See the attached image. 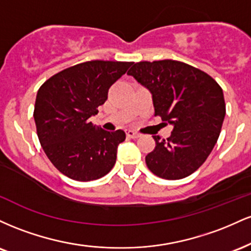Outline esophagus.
I'll use <instances>...</instances> for the list:
<instances>
[{"mask_svg":"<svg viewBox=\"0 0 251 251\" xmlns=\"http://www.w3.org/2000/svg\"><path fill=\"white\" fill-rule=\"evenodd\" d=\"M126 135H127L128 138H132V139H137V138L140 137L139 133H137V132H134V131H131V129L126 132Z\"/></svg>","mask_w":251,"mask_h":251,"instance_id":"esophagus-1","label":"esophagus"}]
</instances>
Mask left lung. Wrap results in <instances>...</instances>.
<instances>
[{"instance_id": "obj_1", "label": "left lung", "mask_w": 251, "mask_h": 251, "mask_svg": "<svg viewBox=\"0 0 251 251\" xmlns=\"http://www.w3.org/2000/svg\"><path fill=\"white\" fill-rule=\"evenodd\" d=\"M152 94L154 116L174 125L168 139L153 135L155 148L145 157L152 174L181 179L211 153L226 117L222 87L205 72L176 60L140 61L127 72Z\"/></svg>"}]
</instances>
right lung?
<instances>
[{
    "instance_id": "1",
    "label": "right lung",
    "mask_w": 251,
    "mask_h": 251,
    "mask_svg": "<svg viewBox=\"0 0 251 251\" xmlns=\"http://www.w3.org/2000/svg\"><path fill=\"white\" fill-rule=\"evenodd\" d=\"M132 65L103 60L77 63L54 74L37 91L34 119L40 144L51 164L71 179H99L116 164L125 132L96 128L89 118Z\"/></svg>"
}]
</instances>
